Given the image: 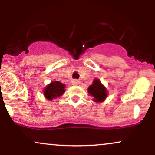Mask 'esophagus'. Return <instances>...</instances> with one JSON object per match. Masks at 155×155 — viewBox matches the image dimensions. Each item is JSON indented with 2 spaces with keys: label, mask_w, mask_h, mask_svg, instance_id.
<instances>
[{
  "label": "esophagus",
  "mask_w": 155,
  "mask_h": 155,
  "mask_svg": "<svg viewBox=\"0 0 155 155\" xmlns=\"http://www.w3.org/2000/svg\"><path fill=\"white\" fill-rule=\"evenodd\" d=\"M71 83H72V84L73 85H78L79 84V80H76V79H74L73 80V81H71Z\"/></svg>",
  "instance_id": "obj_1"
}]
</instances>
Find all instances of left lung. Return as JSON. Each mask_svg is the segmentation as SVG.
Masks as SVG:
<instances>
[{
	"mask_svg": "<svg viewBox=\"0 0 155 155\" xmlns=\"http://www.w3.org/2000/svg\"><path fill=\"white\" fill-rule=\"evenodd\" d=\"M88 92L94 97L95 102H103L107 97L108 92L99 79H95L92 85L88 87Z\"/></svg>",
	"mask_w": 155,
	"mask_h": 155,
	"instance_id": "1",
	"label": "left lung"
}]
</instances>
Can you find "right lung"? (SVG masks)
<instances>
[{
	"label": "right lung",
	"mask_w": 155,
	"mask_h": 155,
	"mask_svg": "<svg viewBox=\"0 0 155 155\" xmlns=\"http://www.w3.org/2000/svg\"><path fill=\"white\" fill-rule=\"evenodd\" d=\"M65 85L58 81H54L48 84L44 90V95L49 101L59 97L65 92Z\"/></svg>",
	"instance_id": "1"
}]
</instances>
